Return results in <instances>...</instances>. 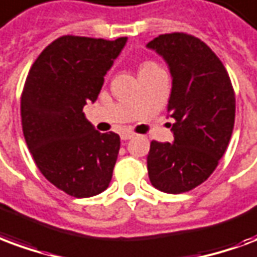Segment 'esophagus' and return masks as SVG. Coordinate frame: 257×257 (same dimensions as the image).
I'll use <instances>...</instances> for the list:
<instances>
[{"mask_svg":"<svg viewBox=\"0 0 257 257\" xmlns=\"http://www.w3.org/2000/svg\"><path fill=\"white\" fill-rule=\"evenodd\" d=\"M135 135L131 134V132H122L121 134V140H123V142H126V140H131V139H134Z\"/></svg>","mask_w":257,"mask_h":257,"instance_id":"esophagus-1","label":"esophagus"}]
</instances>
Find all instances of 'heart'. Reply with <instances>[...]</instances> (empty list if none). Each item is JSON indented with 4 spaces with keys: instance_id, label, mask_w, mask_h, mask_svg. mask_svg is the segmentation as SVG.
Wrapping results in <instances>:
<instances>
[{
    "instance_id": "1",
    "label": "heart",
    "mask_w": 257,
    "mask_h": 257,
    "mask_svg": "<svg viewBox=\"0 0 257 257\" xmlns=\"http://www.w3.org/2000/svg\"><path fill=\"white\" fill-rule=\"evenodd\" d=\"M155 66H158L155 62H153V61H146V62H143L142 65H140V73L142 72H146V70L148 69H153V68H155Z\"/></svg>"
}]
</instances>
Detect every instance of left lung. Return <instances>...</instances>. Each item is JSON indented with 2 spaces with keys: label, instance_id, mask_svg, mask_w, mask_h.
Masks as SVG:
<instances>
[{
  "label": "left lung",
  "instance_id": "8db88e82",
  "mask_svg": "<svg viewBox=\"0 0 257 257\" xmlns=\"http://www.w3.org/2000/svg\"><path fill=\"white\" fill-rule=\"evenodd\" d=\"M147 47L169 65L173 83L167 111L174 118V142H151L148 177L159 191L184 193L206 181L229 146L234 90L222 61L199 38L163 34Z\"/></svg>",
  "mask_w": 257,
  "mask_h": 257
}]
</instances>
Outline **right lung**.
<instances>
[{
    "label": "right lung",
    "instance_id": "add662e5",
    "mask_svg": "<svg viewBox=\"0 0 257 257\" xmlns=\"http://www.w3.org/2000/svg\"><path fill=\"white\" fill-rule=\"evenodd\" d=\"M126 43L65 35L51 42L28 72L22 94V125L28 150L43 176L73 197L109 187L119 136L100 134L83 107L95 102Z\"/></svg>",
    "mask_w": 257,
    "mask_h": 257
}]
</instances>
